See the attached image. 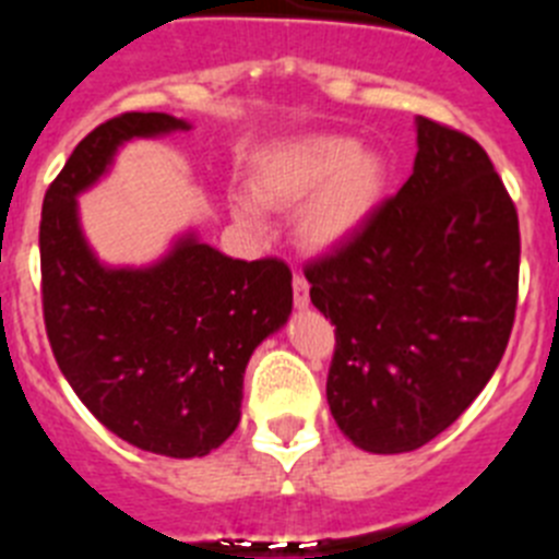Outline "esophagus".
<instances>
[{
	"label": "esophagus",
	"mask_w": 559,
	"mask_h": 559,
	"mask_svg": "<svg viewBox=\"0 0 559 559\" xmlns=\"http://www.w3.org/2000/svg\"><path fill=\"white\" fill-rule=\"evenodd\" d=\"M294 305L299 310H305L310 305V285L302 274L294 276Z\"/></svg>",
	"instance_id": "34e87169"
}]
</instances>
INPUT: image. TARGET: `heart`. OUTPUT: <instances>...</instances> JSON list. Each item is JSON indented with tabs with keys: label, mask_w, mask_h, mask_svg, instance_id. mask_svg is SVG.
Returning <instances> with one entry per match:
<instances>
[{
	"label": "heart",
	"mask_w": 559,
	"mask_h": 559,
	"mask_svg": "<svg viewBox=\"0 0 559 559\" xmlns=\"http://www.w3.org/2000/svg\"><path fill=\"white\" fill-rule=\"evenodd\" d=\"M386 165L378 153L341 133H305L257 156L249 195L235 201V218L263 226V206H294L296 240L310 251H333L358 235L378 210Z\"/></svg>",
	"instance_id": "obj_1"
}]
</instances>
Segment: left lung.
<instances>
[{
  "instance_id": "left-lung-1",
  "label": "left lung",
  "mask_w": 559,
  "mask_h": 559,
  "mask_svg": "<svg viewBox=\"0 0 559 559\" xmlns=\"http://www.w3.org/2000/svg\"><path fill=\"white\" fill-rule=\"evenodd\" d=\"M510 192L467 133L417 117V159L358 235L305 269L335 324L328 403L369 453L417 451L492 378L518 305Z\"/></svg>"
}]
</instances>
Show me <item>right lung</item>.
<instances>
[{
	"label": "right lung",
	"instance_id": "1",
	"mask_svg": "<svg viewBox=\"0 0 559 559\" xmlns=\"http://www.w3.org/2000/svg\"><path fill=\"white\" fill-rule=\"evenodd\" d=\"M162 111H131L78 142L41 210L47 338L69 386L128 445L170 459L206 456L240 423L251 353L294 305L290 269L231 260L195 231L151 265H106L88 246L78 195L126 142L190 131Z\"/></svg>",
	"mask_w": 559,
	"mask_h": 559
}]
</instances>
